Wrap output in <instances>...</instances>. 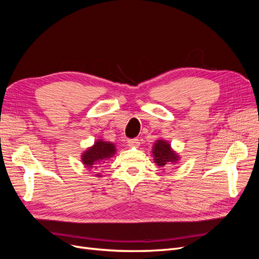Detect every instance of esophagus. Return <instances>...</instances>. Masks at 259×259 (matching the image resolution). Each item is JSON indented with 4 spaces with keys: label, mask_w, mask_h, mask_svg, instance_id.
Returning a JSON list of instances; mask_svg holds the SVG:
<instances>
[{
    "label": "esophagus",
    "mask_w": 259,
    "mask_h": 259,
    "mask_svg": "<svg viewBox=\"0 0 259 259\" xmlns=\"http://www.w3.org/2000/svg\"><path fill=\"white\" fill-rule=\"evenodd\" d=\"M127 145L130 147H138L139 146V140L137 138L134 139H128L127 140Z\"/></svg>",
    "instance_id": "obj_1"
}]
</instances>
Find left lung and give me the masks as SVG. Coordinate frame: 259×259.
Here are the masks:
<instances>
[{
    "label": "left lung",
    "instance_id": "left-lung-1",
    "mask_svg": "<svg viewBox=\"0 0 259 259\" xmlns=\"http://www.w3.org/2000/svg\"><path fill=\"white\" fill-rule=\"evenodd\" d=\"M153 161L160 167H167L169 164H175L179 160V155L170 148V145L163 139L156 140L152 148Z\"/></svg>",
    "mask_w": 259,
    "mask_h": 259
}]
</instances>
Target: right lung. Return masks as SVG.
<instances>
[{
  "mask_svg": "<svg viewBox=\"0 0 259 259\" xmlns=\"http://www.w3.org/2000/svg\"><path fill=\"white\" fill-rule=\"evenodd\" d=\"M115 150L114 144L98 139L81 155V159L85 167L97 168L100 167L99 165L104 164L107 160L112 158L115 154ZM96 176L100 177V174H96Z\"/></svg>",
  "mask_w": 259,
  "mask_h": 259,
  "instance_id": "add662e5",
  "label": "right lung"
}]
</instances>
